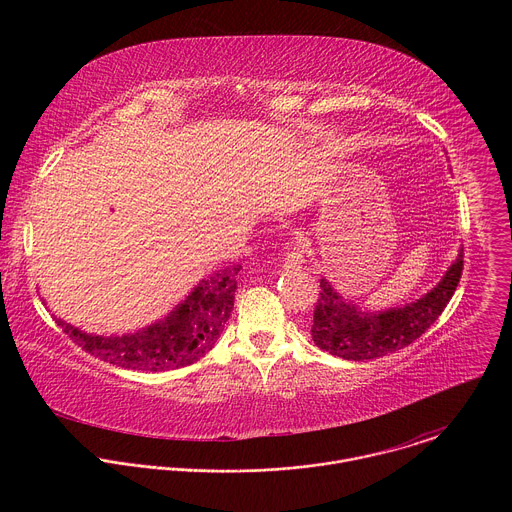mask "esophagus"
Segmentation results:
<instances>
[{"label":"esophagus","mask_w":512,"mask_h":512,"mask_svg":"<svg viewBox=\"0 0 512 512\" xmlns=\"http://www.w3.org/2000/svg\"><path fill=\"white\" fill-rule=\"evenodd\" d=\"M304 243L296 241L294 245L289 247V251L285 253V261H283V269L285 271H296L304 265Z\"/></svg>","instance_id":"esophagus-1"}]
</instances>
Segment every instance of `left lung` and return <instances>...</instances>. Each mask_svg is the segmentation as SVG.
Here are the masks:
<instances>
[{"label": "left lung", "instance_id": "left-lung-1", "mask_svg": "<svg viewBox=\"0 0 512 512\" xmlns=\"http://www.w3.org/2000/svg\"><path fill=\"white\" fill-rule=\"evenodd\" d=\"M462 269L464 249L442 281L423 298L385 312H362L344 302L330 281L320 279L322 291L314 310L312 340L318 348L346 360H371L409 346L442 316L460 283Z\"/></svg>", "mask_w": 512, "mask_h": 512}]
</instances>
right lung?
<instances>
[{"label":"right lung","mask_w":512,"mask_h":512,"mask_svg":"<svg viewBox=\"0 0 512 512\" xmlns=\"http://www.w3.org/2000/svg\"><path fill=\"white\" fill-rule=\"evenodd\" d=\"M231 265L202 279L164 320L123 336H95L56 320L85 352L131 371H174L200 360L221 336L235 306L237 275Z\"/></svg>","instance_id":"add662e5"}]
</instances>
